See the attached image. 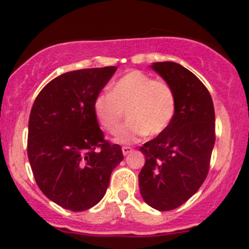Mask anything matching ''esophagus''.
<instances>
[{"mask_svg": "<svg viewBox=\"0 0 249 249\" xmlns=\"http://www.w3.org/2000/svg\"><path fill=\"white\" fill-rule=\"evenodd\" d=\"M122 150H123V154L127 155V154H129V153L132 152V148H131V147H126V145H124V147L122 148Z\"/></svg>", "mask_w": 249, "mask_h": 249, "instance_id": "34e87169", "label": "esophagus"}]
</instances>
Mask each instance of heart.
Masks as SVG:
<instances>
[{
	"label": "heart",
	"instance_id": "obj_1",
	"mask_svg": "<svg viewBox=\"0 0 249 249\" xmlns=\"http://www.w3.org/2000/svg\"><path fill=\"white\" fill-rule=\"evenodd\" d=\"M177 109L173 88L165 80L153 79L142 71H129L115 80L108 94H100L94 101V114L108 134L117 135L124 110L129 122L117 142H139L145 135L155 136L169 127Z\"/></svg>",
	"mask_w": 249,
	"mask_h": 249
}]
</instances>
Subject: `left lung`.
Segmentation results:
<instances>
[{
  "label": "left lung",
  "instance_id": "8db88e82",
  "mask_svg": "<svg viewBox=\"0 0 249 249\" xmlns=\"http://www.w3.org/2000/svg\"><path fill=\"white\" fill-rule=\"evenodd\" d=\"M150 67L173 88L177 109L169 127L140 148L145 157L140 192L150 207L171 211L188 201L207 177L215 142L214 107L207 88L182 65L164 61Z\"/></svg>",
  "mask_w": 249,
  "mask_h": 249
}]
</instances>
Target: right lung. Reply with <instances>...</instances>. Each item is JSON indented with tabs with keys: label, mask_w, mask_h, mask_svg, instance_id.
I'll return each mask as SVG.
<instances>
[{
	"label": "right lung",
	"mask_w": 249,
	"mask_h": 249,
	"mask_svg": "<svg viewBox=\"0 0 249 249\" xmlns=\"http://www.w3.org/2000/svg\"><path fill=\"white\" fill-rule=\"evenodd\" d=\"M117 66L54 78L41 90L29 119L27 157L37 185L62 208L80 212L101 201L110 173L124 159L105 140L94 101Z\"/></svg>",
	"instance_id": "1"
}]
</instances>
